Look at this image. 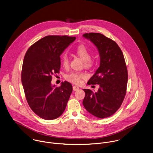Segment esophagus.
<instances>
[{"label":"esophagus","mask_w":153,"mask_h":153,"mask_svg":"<svg viewBox=\"0 0 153 153\" xmlns=\"http://www.w3.org/2000/svg\"><path fill=\"white\" fill-rule=\"evenodd\" d=\"M79 89V87H78V86H76V85H74L73 86V90L74 91H77V90H78Z\"/></svg>","instance_id":"obj_1"}]
</instances>
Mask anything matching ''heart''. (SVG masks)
<instances>
[{
	"label": "heart",
	"mask_w": 153,
	"mask_h": 153,
	"mask_svg": "<svg viewBox=\"0 0 153 153\" xmlns=\"http://www.w3.org/2000/svg\"><path fill=\"white\" fill-rule=\"evenodd\" d=\"M75 53L84 61L86 67H91L95 64L94 60L90 59V53L89 50L85 46L83 45L78 46L75 50ZM68 64L69 60L68 56L65 55L63 58V65L65 67H66L68 66ZM87 78V75L86 74L78 72H73L68 75L66 76V79L69 81L75 84H80L82 82V79H85Z\"/></svg>",
	"instance_id": "b5f03b06"
}]
</instances>
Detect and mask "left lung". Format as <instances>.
Returning a JSON list of instances; mask_svg holds the SVG:
<instances>
[{
	"instance_id": "1",
	"label": "left lung",
	"mask_w": 153,
	"mask_h": 153,
	"mask_svg": "<svg viewBox=\"0 0 153 153\" xmlns=\"http://www.w3.org/2000/svg\"><path fill=\"white\" fill-rule=\"evenodd\" d=\"M83 37L97 48L100 65L87 84H99L97 92L83 89L82 104L86 110L98 118L113 114L120 107L126 94L128 72L124 55L117 43L100 33H86Z\"/></svg>"
}]
</instances>
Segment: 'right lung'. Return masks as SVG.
Instances as JSON below:
<instances>
[{
  "label": "right lung",
  "mask_w": 153,
  "mask_h": 153,
  "mask_svg": "<svg viewBox=\"0 0 153 153\" xmlns=\"http://www.w3.org/2000/svg\"><path fill=\"white\" fill-rule=\"evenodd\" d=\"M76 37L48 36L30 46L24 57L22 82L31 110L45 120H52L64 112L71 93L72 84L63 82L52 85V76L59 73L60 55Z\"/></svg>",
  "instance_id": "obj_1"
}]
</instances>
